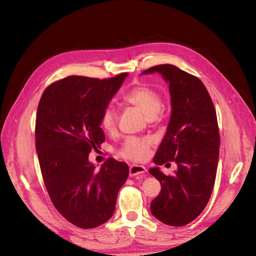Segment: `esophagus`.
Listing matches in <instances>:
<instances>
[{
	"instance_id": "esophagus-1",
	"label": "esophagus",
	"mask_w": 256,
	"mask_h": 256,
	"mask_svg": "<svg viewBox=\"0 0 256 256\" xmlns=\"http://www.w3.org/2000/svg\"><path fill=\"white\" fill-rule=\"evenodd\" d=\"M146 172V168L142 165H131L130 166V176H142Z\"/></svg>"
}]
</instances>
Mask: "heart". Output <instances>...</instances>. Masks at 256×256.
I'll return each mask as SVG.
<instances>
[{
    "label": "heart",
    "instance_id": "1",
    "mask_svg": "<svg viewBox=\"0 0 256 256\" xmlns=\"http://www.w3.org/2000/svg\"><path fill=\"white\" fill-rule=\"evenodd\" d=\"M124 102L140 108V112L150 120L156 118L162 110V96L148 86H135L124 96ZM116 111L112 106H106L101 114V128L106 133H113L116 128ZM152 145H153L152 138L130 136L124 140L118 153L124 158L140 160L148 156Z\"/></svg>",
    "mask_w": 256,
    "mask_h": 256
}]
</instances>
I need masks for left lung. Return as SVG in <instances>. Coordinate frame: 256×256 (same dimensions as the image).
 <instances>
[{
  "instance_id": "obj_1",
  "label": "left lung",
  "mask_w": 256,
  "mask_h": 256,
  "mask_svg": "<svg viewBox=\"0 0 256 256\" xmlns=\"http://www.w3.org/2000/svg\"><path fill=\"white\" fill-rule=\"evenodd\" d=\"M160 74L170 84L172 112L165 136L148 170L162 184L150 212L172 226L188 224L202 212L214 186L220 135L214 106L204 84L174 64H158L140 74ZM176 161L178 170L166 176L158 167Z\"/></svg>"
}]
</instances>
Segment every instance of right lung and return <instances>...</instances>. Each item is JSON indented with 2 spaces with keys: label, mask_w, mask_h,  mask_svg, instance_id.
I'll return each instance as SVG.
<instances>
[{
  "label": "right lung",
  "mask_w": 256,
  "mask_h": 256,
  "mask_svg": "<svg viewBox=\"0 0 256 256\" xmlns=\"http://www.w3.org/2000/svg\"><path fill=\"white\" fill-rule=\"evenodd\" d=\"M128 74L110 79L70 76L50 84L37 108L35 140L42 179L55 208L82 229L111 218L128 166L108 158L98 170L89 160L104 142L103 110Z\"/></svg>",
  "instance_id": "right-lung-1"
}]
</instances>
